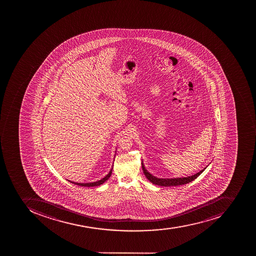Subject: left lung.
Masks as SVG:
<instances>
[{"instance_id": "8db88e82", "label": "left lung", "mask_w": 256, "mask_h": 256, "mask_svg": "<svg viewBox=\"0 0 256 256\" xmlns=\"http://www.w3.org/2000/svg\"><path fill=\"white\" fill-rule=\"evenodd\" d=\"M142 167L143 173L145 174L147 180L151 182L152 184H154V185L162 186H166H166H176L184 185V184H189L190 182L196 180V178L198 177L204 172V170L206 169V168H204V170H202L201 172L194 174V176H189V177L177 178H158L154 177V176H152L149 172H147L142 162Z\"/></svg>"}]
</instances>
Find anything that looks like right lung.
Returning a JSON list of instances; mask_svg holds the SVG:
<instances>
[{"instance_id":"1","label":"right lung","mask_w":256,"mask_h":256,"mask_svg":"<svg viewBox=\"0 0 256 256\" xmlns=\"http://www.w3.org/2000/svg\"><path fill=\"white\" fill-rule=\"evenodd\" d=\"M112 170L113 168L110 170V173L106 176L105 178H103L102 180H99V181L94 182H90V184H78V182H70L72 184H75V185L80 186H87V188H90V186H97L102 185V184H104L106 180H108L110 177L111 174H112Z\"/></svg>"}]
</instances>
